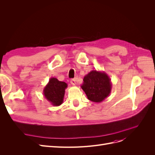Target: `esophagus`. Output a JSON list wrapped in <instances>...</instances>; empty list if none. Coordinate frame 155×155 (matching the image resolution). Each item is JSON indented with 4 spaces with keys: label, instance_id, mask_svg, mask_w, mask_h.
Masks as SVG:
<instances>
[{
    "label": "esophagus",
    "instance_id": "34e87169",
    "mask_svg": "<svg viewBox=\"0 0 155 155\" xmlns=\"http://www.w3.org/2000/svg\"><path fill=\"white\" fill-rule=\"evenodd\" d=\"M70 83L72 84V85H75L76 84V79H72L71 80H70Z\"/></svg>",
    "mask_w": 155,
    "mask_h": 155
}]
</instances>
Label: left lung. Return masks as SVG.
Wrapping results in <instances>:
<instances>
[{"mask_svg":"<svg viewBox=\"0 0 155 155\" xmlns=\"http://www.w3.org/2000/svg\"><path fill=\"white\" fill-rule=\"evenodd\" d=\"M81 87L89 100L100 103L110 94L111 79L105 72L93 70L84 77Z\"/></svg>","mask_w":155,"mask_h":155,"instance_id":"left-lung-1","label":"left lung"}]
</instances>
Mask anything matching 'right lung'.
Segmentation results:
<instances>
[{
  "instance_id": "add662e5",
  "label": "right lung",
  "mask_w": 155,
  "mask_h": 155,
  "mask_svg": "<svg viewBox=\"0 0 155 155\" xmlns=\"http://www.w3.org/2000/svg\"><path fill=\"white\" fill-rule=\"evenodd\" d=\"M67 87L65 82L60 81L55 78H51L43 89L44 96L51 105L59 106L63 104L65 89Z\"/></svg>"
}]
</instances>
